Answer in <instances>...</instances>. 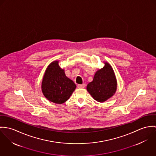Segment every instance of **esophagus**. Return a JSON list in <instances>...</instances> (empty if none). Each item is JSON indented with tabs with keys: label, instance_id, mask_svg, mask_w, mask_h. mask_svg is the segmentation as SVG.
Masks as SVG:
<instances>
[{
	"label": "esophagus",
	"instance_id": "obj_1",
	"mask_svg": "<svg viewBox=\"0 0 156 156\" xmlns=\"http://www.w3.org/2000/svg\"><path fill=\"white\" fill-rule=\"evenodd\" d=\"M86 86V85L84 84H78L77 87H78V88H84Z\"/></svg>",
	"mask_w": 156,
	"mask_h": 156
}]
</instances>
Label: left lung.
<instances>
[{"label": "left lung", "instance_id": "1", "mask_svg": "<svg viewBox=\"0 0 156 156\" xmlns=\"http://www.w3.org/2000/svg\"><path fill=\"white\" fill-rule=\"evenodd\" d=\"M104 67L96 72L93 81L87 86V90L93 98L101 103L112 97L117 88L113 68L108 62H104Z\"/></svg>", "mask_w": 156, "mask_h": 156}]
</instances>
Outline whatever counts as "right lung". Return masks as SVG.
Returning <instances> with one entry per match:
<instances>
[{"mask_svg": "<svg viewBox=\"0 0 156 156\" xmlns=\"http://www.w3.org/2000/svg\"><path fill=\"white\" fill-rule=\"evenodd\" d=\"M59 61L51 62L45 71L41 90L44 96L48 101L56 104L65 103L69 99L76 88V85L62 69Z\"/></svg>", "mask_w": 156, "mask_h": 156, "instance_id": "1", "label": "right lung"}]
</instances>
